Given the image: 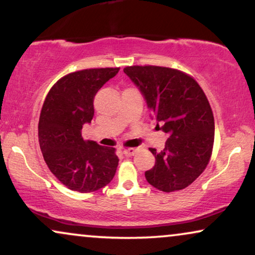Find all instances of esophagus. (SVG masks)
Masks as SVG:
<instances>
[{"label": "esophagus", "instance_id": "obj_1", "mask_svg": "<svg viewBox=\"0 0 255 255\" xmlns=\"http://www.w3.org/2000/svg\"><path fill=\"white\" fill-rule=\"evenodd\" d=\"M135 151H137V149L131 147V148H125L123 153H124L125 156H132V155L135 154Z\"/></svg>", "mask_w": 255, "mask_h": 255}]
</instances>
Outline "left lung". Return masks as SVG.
<instances>
[{
    "mask_svg": "<svg viewBox=\"0 0 255 255\" xmlns=\"http://www.w3.org/2000/svg\"><path fill=\"white\" fill-rule=\"evenodd\" d=\"M124 73L168 134L161 152L149 148L155 165L146 180L165 193L184 189L204 172L214 147V114L203 89L191 75L163 66H128Z\"/></svg>",
    "mask_w": 255,
    "mask_h": 255,
    "instance_id": "1",
    "label": "left lung"
}]
</instances>
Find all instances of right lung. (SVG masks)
<instances>
[{"label":"right lung","instance_id":"add662e5","mask_svg":"<svg viewBox=\"0 0 255 255\" xmlns=\"http://www.w3.org/2000/svg\"><path fill=\"white\" fill-rule=\"evenodd\" d=\"M120 67L89 68L62 76L44 101L38 139L52 174L79 193H93L114 179L118 166L116 149L82 138V127L94 116V97Z\"/></svg>","mask_w":255,"mask_h":255}]
</instances>
